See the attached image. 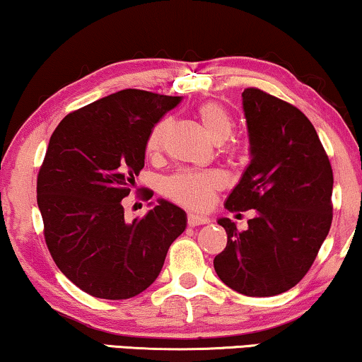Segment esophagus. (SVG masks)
<instances>
[{
    "mask_svg": "<svg viewBox=\"0 0 362 362\" xmlns=\"http://www.w3.org/2000/svg\"><path fill=\"white\" fill-rule=\"evenodd\" d=\"M209 219H207L206 216H199V214H187V226L189 227H196V226H202V224H207Z\"/></svg>",
    "mask_w": 362,
    "mask_h": 362,
    "instance_id": "obj_1",
    "label": "esophagus"
}]
</instances>
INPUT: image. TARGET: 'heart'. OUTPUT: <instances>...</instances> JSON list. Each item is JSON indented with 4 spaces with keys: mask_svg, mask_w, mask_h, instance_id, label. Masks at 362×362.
Masks as SVG:
<instances>
[{
    "mask_svg": "<svg viewBox=\"0 0 362 362\" xmlns=\"http://www.w3.org/2000/svg\"><path fill=\"white\" fill-rule=\"evenodd\" d=\"M196 115L202 128L216 143L226 141L234 132V118L219 102H204L197 107ZM171 130L170 118H161L148 132L145 150L150 156L161 153L168 133ZM222 186V176L217 171H180L165 185V192L173 201L191 207L204 209L209 206L214 191Z\"/></svg>",
    "mask_w": 362,
    "mask_h": 362,
    "instance_id": "1",
    "label": "heart"
}]
</instances>
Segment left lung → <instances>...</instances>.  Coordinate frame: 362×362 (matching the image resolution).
I'll list each match as a JSON object with an SVG mask.
<instances>
[{"instance_id": "left-lung-1", "label": "left lung", "mask_w": 362, "mask_h": 362, "mask_svg": "<svg viewBox=\"0 0 362 362\" xmlns=\"http://www.w3.org/2000/svg\"><path fill=\"white\" fill-rule=\"evenodd\" d=\"M250 165L226 201L232 212L254 209L249 229L230 219L214 269L232 290L274 296L293 288L311 269L333 221V170L303 112L260 88L242 92Z\"/></svg>"}]
</instances>
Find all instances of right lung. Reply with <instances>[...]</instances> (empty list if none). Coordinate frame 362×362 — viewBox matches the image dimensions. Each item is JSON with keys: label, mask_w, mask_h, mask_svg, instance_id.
<instances>
[{"label": "right lung", "mask_w": 362, "mask_h": 362, "mask_svg": "<svg viewBox=\"0 0 362 362\" xmlns=\"http://www.w3.org/2000/svg\"><path fill=\"white\" fill-rule=\"evenodd\" d=\"M180 102L125 88L69 113L49 140L37 175L44 239L59 270L95 298L146 290L186 229V212L165 199L132 222L122 204L145 166L148 132Z\"/></svg>", "instance_id": "right-lung-1"}]
</instances>
